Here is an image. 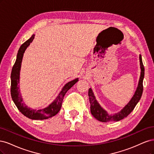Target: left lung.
Wrapping results in <instances>:
<instances>
[{
  "label": "left lung",
  "mask_w": 154,
  "mask_h": 154,
  "mask_svg": "<svg viewBox=\"0 0 154 154\" xmlns=\"http://www.w3.org/2000/svg\"><path fill=\"white\" fill-rule=\"evenodd\" d=\"M140 62L141 68V75L139 81L138 86L137 90L134 95L131 101L128 103L127 106L124 107L123 109L115 115H109V114L101 107L99 103L97 101L96 98L94 96V94L91 88H90L88 90L89 101L90 103V109L92 115L95 117L98 120L102 122H118L120 121L124 118L127 117L129 114L134 110V109L137 105L138 102L140 101L142 96L143 91V79L145 75V68L142 61L141 55H140Z\"/></svg>",
  "instance_id": "obj_1"
}]
</instances>
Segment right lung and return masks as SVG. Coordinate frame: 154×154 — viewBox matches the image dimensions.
Here are the masks:
<instances>
[{
	"mask_svg": "<svg viewBox=\"0 0 154 154\" xmlns=\"http://www.w3.org/2000/svg\"><path fill=\"white\" fill-rule=\"evenodd\" d=\"M34 34L29 39L24 42L20 47L16 61L14 63L12 68L11 73V95L14 103H15L18 109L20 111L23 115L32 120H45L49 118L55 116L58 112L60 111L63 98L66 93L79 80L78 78L74 79L73 81L68 82L62 89V91L59 94V95L52 103L48 107L42 109L35 110L28 107L26 104L23 103L22 98L19 91V87L18 84L19 83L20 71L21 63L23 56V53L26 50L27 47L30 45L34 38Z\"/></svg>",
	"mask_w": 154,
	"mask_h": 154,
	"instance_id": "1",
	"label": "right lung"
}]
</instances>
